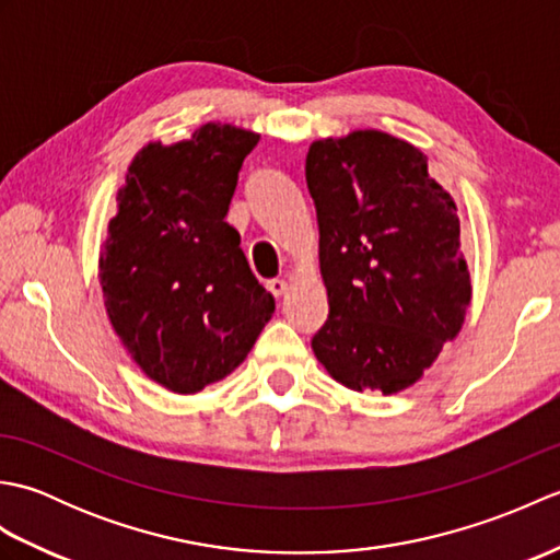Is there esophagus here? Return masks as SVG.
<instances>
[{"instance_id": "34e87169", "label": "esophagus", "mask_w": 560, "mask_h": 560, "mask_svg": "<svg viewBox=\"0 0 560 560\" xmlns=\"http://www.w3.org/2000/svg\"><path fill=\"white\" fill-rule=\"evenodd\" d=\"M267 289L273 293V295H277V299H281V295L283 293H287V289H289V283L287 281H283V279H269L267 281Z\"/></svg>"}]
</instances>
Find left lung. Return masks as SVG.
Returning <instances> with one entry per match:
<instances>
[{
    "mask_svg": "<svg viewBox=\"0 0 560 560\" xmlns=\"http://www.w3.org/2000/svg\"><path fill=\"white\" fill-rule=\"evenodd\" d=\"M305 180L329 299L313 351L343 387L395 395L459 335L471 301L455 199L419 149L377 129L313 141Z\"/></svg>",
    "mask_w": 560,
    "mask_h": 560,
    "instance_id": "1",
    "label": "left lung"
}]
</instances>
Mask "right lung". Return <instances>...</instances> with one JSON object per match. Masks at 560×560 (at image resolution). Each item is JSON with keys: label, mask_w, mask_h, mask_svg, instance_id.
I'll return each instance as SVG.
<instances>
[{"label": "right lung", "mask_w": 560, "mask_h": 560, "mask_svg": "<svg viewBox=\"0 0 560 560\" xmlns=\"http://www.w3.org/2000/svg\"><path fill=\"white\" fill-rule=\"evenodd\" d=\"M257 141L221 122L171 147L151 141L117 192L98 261L105 311L135 363L177 395L231 375L273 313L225 223Z\"/></svg>", "instance_id": "add662e5"}]
</instances>
